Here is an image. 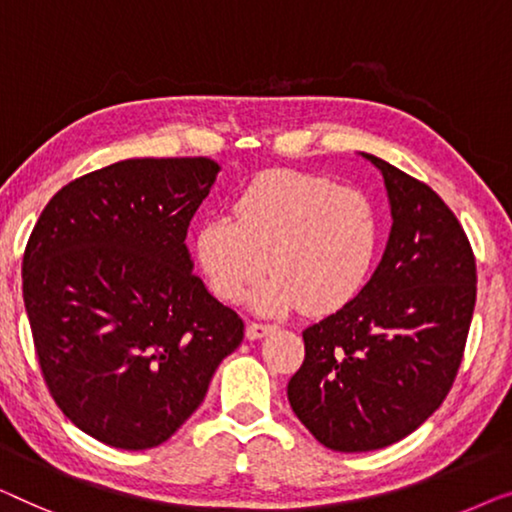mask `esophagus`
Returning a JSON list of instances; mask_svg holds the SVG:
<instances>
[{"label": "esophagus", "mask_w": 512, "mask_h": 512, "mask_svg": "<svg viewBox=\"0 0 512 512\" xmlns=\"http://www.w3.org/2000/svg\"><path fill=\"white\" fill-rule=\"evenodd\" d=\"M273 329H276V325H269V322H250L246 329V336L250 338V341H255V338H262Z\"/></svg>", "instance_id": "esophagus-1"}]
</instances>
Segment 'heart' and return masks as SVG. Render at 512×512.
Returning a JSON list of instances; mask_svg holds the SVG:
<instances>
[{
	"label": "heart",
	"mask_w": 512,
	"mask_h": 512,
	"mask_svg": "<svg viewBox=\"0 0 512 512\" xmlns=\"http://www.w3.org/2000/svg\"><path fill=\"white\" fill-rule=\"evenodd\" d=\"M378 250V213L355 187L276 169L253 178L232 201V218L208 213L192 236L194 264L215 297L236 301L269 266L250 304L280 315L304 304L331 313L352 301Z\"/></svg>",
	"instance_id": "1"
}]
</instances>
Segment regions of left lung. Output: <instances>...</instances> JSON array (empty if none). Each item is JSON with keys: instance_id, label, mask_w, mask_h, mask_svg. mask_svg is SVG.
<instances>
[{"instance_id": "1", "label": "left lung", "mask_w": 512, "mask_h": 512, "mask_svg": "<svg viewBox=\"0 0 512 512\" xmlns=\"http://www.w3.org/2000/svg\"><path fill=\"white\" fill-rule=\"evenodd\" d=\"M380 169L392 232L369 283L304 331L287 399L329 450L369 452L406 438L448 397L475 306V257L455 213L427 183Z\"/></svg>"}]
</instances>
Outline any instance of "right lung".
I'll use <instances>...</instances> for the list:
<instances>
[{
  "label": "right lung",
  "instance_id": "right-lung-1",
  "mask_svg": "<svg viewBox=\"0 0 512 512\" xmlns=\"http://www.w3.org/2000/svg\"><path fill=\"white\" fill-rule=\"evenodd\" d=\"M208 157L122 160L64 185L23 255L43 380L64 415L120 450L176 434L243 320L192 273L185 236L218 176Z\"/></svg>",
  "mask_w": 512,
  "mask_h": 512
}]
</instances>
